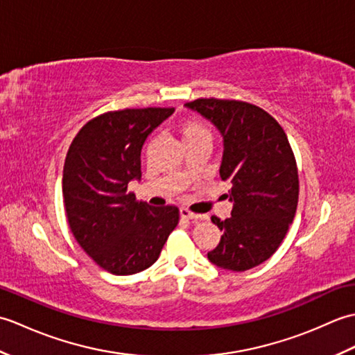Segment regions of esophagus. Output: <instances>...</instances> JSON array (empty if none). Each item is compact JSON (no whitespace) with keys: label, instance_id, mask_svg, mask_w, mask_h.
Here are the masks:
<instances>
[{"label":"esophagus","instance_id":"34e87169","mask_svg":"<svg viewBox=\"0 0 355 355\" xmlns=\"http://www.w3.org/2000/svg\"><path fill=\"white\" fill-rule=\"evenodd\" d=\"M180 216H182V218H186V220H198V218H200V215L191 212V210H189V209H186V207H182V209H180Z\"/></svg>","mask_w":355,"mask_h":355}]
</instances>
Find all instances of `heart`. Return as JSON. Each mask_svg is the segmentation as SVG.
I'll list each match as a JSON object with an SVG mask.
<instances>
[{
    "mask_svg": "<svg viewBox=\"0 0 355 355\" xmlns=\"http://www.w3.org/2000/svg\"><path fill=\"white\" fill-rule=\"evenodd\" d=\"M182 134H183V140L197 137V135H209L210 137V132L207 128L202 123L197 122V120H187V122L182 126Z\"/></svg>",
    "mask_w": 355,
    "mask_h": 355,
    "instance_id": "obj_1",
    "label": "heart"
}]
</instances>
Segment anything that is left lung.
<instances>
[{
  "label": "left lung",
  "instance_id": "1",
  "mask_svg": "<svg viewBox=\"0 0 355 355\" xmlns=\"http://www.w3.org/2000/svg\"><path fill=\"white\" fill-rule=\"evenodd\" d=\"M186 107L220 130V175L232 184V216H212L223 236L207 258L225 270H250L273 256L296 215L299 175L290 141L276 119L253 103L209 97Z\"/></svg>",
  "mask_w": 355,
  "mask_h": 355
}]
</instances>
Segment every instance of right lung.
Listing matches in <instances>:
<instances>
[{
    "instance_id": "right-lung-1",
    "label": "right lung",
    "mask_w": 355,
    "mask_h": 355,
    "mask_svg": "<svg viewBox=\"0 0 355 355\" xmlns=\"http://www.w3.org/2000/svg\"><path fill=\"white\" fill-rule=\"evenodd\" d=\"M173 108H125L89 120L65 157L62 195L73 236L112 275L150 267L177 227V206L153 207L128 191L141 177V148Z\"/></svg>"
}]
</instances>
